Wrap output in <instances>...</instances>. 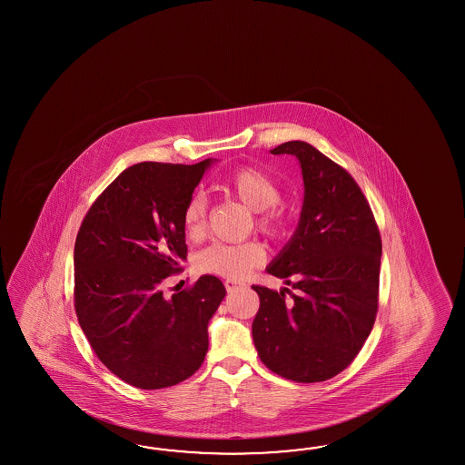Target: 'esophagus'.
<instances>
[{"label": "esophagus", "instance_id": "esophagus-1", "mask_svg": "<svg viewBox=\"0 0 465 465\" xmlns=\"http://www.w3.org/2000/svg\"><path fill=\"white\" fill-rule=\"evenodd\" d=\"M224 286H226V291H228V292H236V291H239V289L242 287V284H239L236 281L226 279V281H224Z\"/></svg>", "mask_w": 465, "mask_h": 465}]
</instances>
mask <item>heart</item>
<instances>
[{"label":"heart","instance_id":"heart-1","mask_svg":"<svg viewBox=\"0 0 465 465\" xmlns=\"http://www.w3.org/2000/svg\"><path fill=\"white\" fill-rule=\"evenodd\" d=\"M229 193L246 208L256 213L257 226L264 232H276L281 224L277 203L281 201V188L274 179L261 169L242 168L228 179ZM208 198L196 191L189 196L183 209V223L191 237H198L206 229ZM266 261V249L256 241L241 244L214 242L206 247L198 257V267L203 272L228 277L231 281L246 279L256 267Z\"/></svg>","mask_w":465,"mask_h":465}]
</instances>
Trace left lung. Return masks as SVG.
Returning a JSON list of instances; mask_svg holds the SVG:
<instances>
[{
  "instance_id": "1",
  "label": "left lung",
  "mask_w": 465,
  "mask_h": 465,
  "mask_svg": "<svg viewBox=\"0 0 465 465\" xmlns=\"http://www.w3.org/2000/svg\"><path fill=\"white\" fill-rule=\"evenodd\" d=\"M271 153L296 156L304 201L294 234L267 266L294 292L252 286L261 299L252 339L277 376L322 382L354 361L374 326L381 234L346 169L304 141Z\"/></svg>"
}]
</instances>
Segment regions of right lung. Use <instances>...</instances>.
I'll return each mask as SVG.
<instances>
[{
  "label": "right lung",
  "mask_w": 465,
  "mask_h": 465,
  "mask_svg": "<svg viewBox=\"0 0 465 465\" xmlns=\"http://www.w3.org/2000/svg\"><path fill=\"white\" fill-rule=\"evenodd\" d=\"M214 159L144 161L124 169L83 219L74 244V309L99 361L138 389L176 386L208 352V324L226 296L218 277L164 297L186 259L183 209Z\"/></svg>",
  "instance_id": "1"
}]
</instances>
